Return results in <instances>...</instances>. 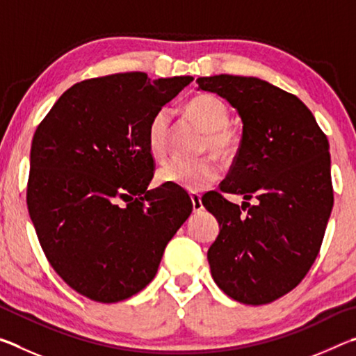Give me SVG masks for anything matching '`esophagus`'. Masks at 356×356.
Returning a JSON list of instances; mask_svg holds the SVG:
<instances>
[{
	"label": "esophagus",
	"mask_w": 356,
	"mask_h": 356,
	"mask_svg": "<svg viewBox=\"0 0 356 356\" xmlns=\"http://www.w3.org/2000/svg\"><path fill=\"white\" fill-rule=\"evenodd\" d=\"M190 197H191V204H193V212H201V210L204 209L202 201H201V195H197V193H191Z\"/></svg>",
	"instance_id": "obj_1"
}]
</instances>
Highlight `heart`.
<instances>
[{
  "label": "heart",
  "mask_w": 356,
  "mask_h": 356,
  "mask_svg": "<svg viewBox=\"0 0 356 356\" xmlns=\"http://www.w3.org/2000/svg\"><path fill=\"white\" fill-rule=\"evenodd\" d=\"M186 113L206 130L202 140L204 152H212L221 160L232 159L238 147V135L227 125V105L213 94L201 92L186 102ZM171 130V113L160 108L154 113L147 125V149L155 160L165 159ZM218 177V166L210 156L197 160L174 159L156 171V182L186 191H202Z\"/></svg>",
  "instance_id": "b5f03b06"
}]
</instances>
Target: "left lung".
Returning a JSON list of instances; mask_svg holds the SVG:
<instances>
[{
	"mask_svg": "<svg viewBox=\"0 0 356 356\" xmlns=\"http://www.w3.org/2000/svg\"><path fill=\"white\" fill-rule=\"evenodd\" d=\"M196 83L226 99L243 122L238 154L220 185L242 195V207L216 191L202 197L220 225L207 252L212 278L240 303H272L300 284L321 251L333 209L328 140L297 95L256 76Z\"/></svg>",
	"mask_w": 356,
	"mask_h": 356,
	"instance_id": "8db88e82",
	"label": "left lung"
}]
</instances>
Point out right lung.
<instances>
[{
	"label": "right lung",
	"instance_id": "1",
	"mask_svg": "<svg viewBox=\"0 0 356 356\" xmlns=\"http://www.w3.org/2000/svg\"><path fill=\"white\" fill-rule=\"evenodd\" d=\"M191 81L144 72L84 80L35 130L29 216L48 262L84 297L116 303L143 291L191 213L182 191L147 190L154 159L146 140L154 113Z\"/></svg>",
	"mask_w": 356,
	"mask_h": 356
}]
</instances>
